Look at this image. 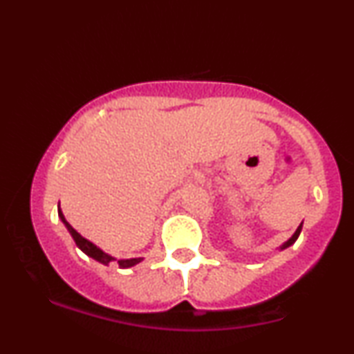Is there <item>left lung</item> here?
Segmentation results:
<instances>
[{
    "instance_id": "left-lung-1",
    "label": "left lung",
    "mask_w": 354,
    "mask_h": 354,
    "mask_svg": "<svg viewBox=\"0 0 354 354\" xmlns=\"http://www.w3.org/2000/svg\"><path fill=\"white\" fill-rule=\"evenodd\" d=\"M301 228H303V223H301V225H299V226H298V230H296V231H295V234H293V236H291L290 239H288V241H286V243H284V245L281 246V250H284V248H288V246H291V245H293V243L296 241V239H298V236H299V233H301Z\"/></svg>"
}]
</instances>
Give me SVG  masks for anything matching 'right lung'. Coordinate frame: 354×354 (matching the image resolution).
Returning a JSON list of instances; mask_svg holds the SVG:
<instances>
[{"label": "right lung", "instance_id": "obj_1", "mask_svg": "<svg viewBox=\"0 0 354 354\" xmlns=\"http://www.w3.org/2000/svg\"><path fill=\"white\" fill-rule=\"evenodd\" d=\"M58 214H59V218H61V221L64 223V226H66L68 228V231H70L71 233V236H73V239H75V243H76V246L80 248L81 251H83L84 254H88L89 258H93V259H96V261H100V263H103V265H109V261H113V256H109V254H106L104 253V251H101L98 246L96 245H93L91 241H88L86 238H83L81 236V234L78 233V231H76L75 228H73V226L70 225V223L66 221V219H64V216H63V213H61V209H58ZM141 259L143 258H131V259H120V261H118V265H120V268H123V270H126V268H131V266H135V265H138V263L141 261Z\"/></svg>", "mask_w": 354, "mask_h": 354}]
</instances>
